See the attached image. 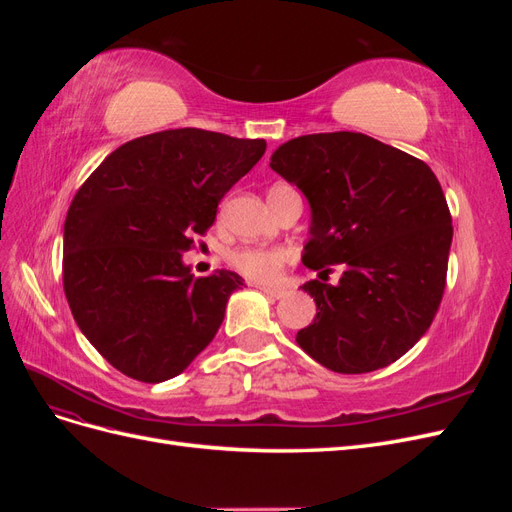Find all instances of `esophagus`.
Here are the masks:
<instances>
[{"instance_id": "esophagus-1", "label": "esophagus", "mask_w": 512, "mask_h": 512, "mask_svg": "<svg viewBox=\"0 0 512 512\" xmlns=\"http://www.w3.org/2000/svg\"><path fill=\"white\" fill-rule=\"evenodd\" d=\"M262 292L267 294V297H271V299H282V297H286V290L284 288H277V286H258Z\"/></svg>"}]
</instances>
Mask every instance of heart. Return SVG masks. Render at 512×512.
<instances>
[{
	"instance_id": "obj_1",
	"label": "heart",
	"mask_w": 512,
	"mask_h": 512,
	"mask_svg": "<svg viewBox=\"0 0 512 512\" xmlns=\"http://www.w3.org/2000/svg\"><path fill=\"white\" fill-rule=\"evenodd\" d=\"M290 260L284 247H237L228 254L230 267L256 282H271Z\"/></svg>"
}]
</instances>
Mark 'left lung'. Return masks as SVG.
<instances>
[{
  "label": "left lung",
  "instance_id": "left-lung-1",
  "mask_svg": "<svg viewBox=\"0 0 512 512\" xmlns=\"http://www.w3.org/2000/svg\"><path fill=\"white\" fill-rule=\"evenodd\" d=\"M271 168L312 209L301 288L316 318L297 344L337 374L395 363L436 316L453 241L440 181L410 153L361 132L307 134L277 147ZM331 264L345 273L327 285Z\"/></svg>",
  "mask_w": 512,
  "mask_h": 512
}]
</instances>
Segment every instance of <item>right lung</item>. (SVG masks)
I'll return each mask as SVG.
<instances>
[{"label":"right lung","instance_id":"1","mask_svg":"<svg viewBox=\"0 0 512 512\" xmlns=\"http://www.w3.org/2000/svg\"><path fill=\"white\" fill-rule=\"evenodd\" d=\"M265 149L262 138L198 128L147 134L115 149L72 198L66 299L89 344L121 374L164 382L211 344L243 277H194L181 254Z\"/></svg>","mask_w":512,"mask_h":512}]
</instances>
